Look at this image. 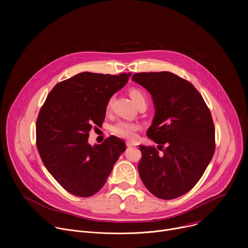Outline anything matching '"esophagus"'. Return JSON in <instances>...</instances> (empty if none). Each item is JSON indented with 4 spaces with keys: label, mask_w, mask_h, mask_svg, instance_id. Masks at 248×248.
I'll return each instance as SVG.
<instances>
[{
    "label": "esophagus",
    "mask_w": 248,
    "mask_h": 248,
    "mask_svg": "<svg viewBox=\"0 0 248 248\" xmlns=\"http://www.w3.org/2000/svg\"><path fill=\"white\" fill-rule=\"evenodd\" d=\"M125 143H126V146H127V147H134V146H136V143H134L133 141H129V140H128V141H126Z\"/></svg>",
    "instance_id": "obj_1"
}]
</instances>
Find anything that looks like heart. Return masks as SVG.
Masks as SVG:
<instances>
[{
	"mask_svg": "<svg viewBox=\"0 0 248 248\" xmlns=\"http://www.w3.org/2000/svg\"><path fill=\"white\" fill-rule=\"evenodd\" d=\"M129 95L132 99V101L134 102V104L136 106H138L140 103H146V96L143 93V91H141L138 88H130L129 89ZM112 98H110V100L107 103V110L110 109L111 104H112ZM140 128V125L138 124L135 123H130V122H126V121H120L118 122L114 126H113V131L114 133H116L117 135L124 137V138H128V139H132L135 137L136 131Z\"/></svg>",
	"mask_w": 248,
	"mask_h": 248,
	"instance_id": "obj_1",
	"label": "heart"
}]
</instances>
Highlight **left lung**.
<instances>
[{
  "mask_svg": "<svg viewBox=\"0 0 248 248\" xmlns=\"http://www.w3.org/2000/svg\"><path fill=\"white\" fill-rule=\"evenodd\" d=\"M131 79L149 91L155 117L147 130L154 146L139 145L138 172L160 199L180 197L198 183L215 152V127L207 105L187 80L169 72L138 73Z\"/></svg>",
  "mask_w": 248,
  "mask_h": 248,
  "instance_id": "obj_1",
  "label": "left lung"
}]
</instances>
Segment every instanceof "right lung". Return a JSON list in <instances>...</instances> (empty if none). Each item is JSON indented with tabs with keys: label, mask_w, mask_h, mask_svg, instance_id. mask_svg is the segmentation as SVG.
Listing matches in <instances>:
<instances>
[{
	"label": "right lung",
	"mask_w": 248,
	"mask_h": 248,
	"mask_svg": "<svg viewBox=\"0 0 248 248\" xmlns=\"http://www.w3.org/2000/svg\"><path fill=\"white\" fill-rule=\"evenodd\" d=\"M131 74L80 73L59 82L49 93L36 121V145L48 171L69 193L98 192L121 154L124 141L115 135L102 144L88 143L89 131L102 126L110 98Z\"/></svg>",
	"instance_id": "right-lung-1"
}]
</instances>
